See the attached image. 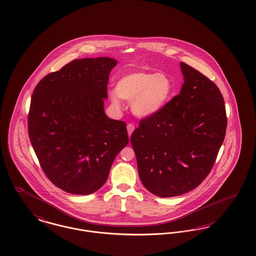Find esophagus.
<instances>
[{
    "mask_svg": "<svg viewBox=\"0 0 256 256\" xmlns=\"http://www.w3.org/2000/svg\"><path fill=\"white\" fill-rule=\"evenodd\" d=\"M126 128H128V136H132V132H134V124H128Z\"/></svg>",
    "mask_w": 256,
    "mask_h": 256,
    "instance_id": "1",
    "label": "esophagus"
}]
</instances>
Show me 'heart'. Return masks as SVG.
Here are the masks:
<instances>
[{
	"label": "heart",
	"mask_w": 256,
	"mask_h": 256,
	"mask_svg": "<svg viewBox=\"0 0 256 256\" xmlns=\"http://www.w3.org/2000/svg\"><path fill=\"white\" fill-rule=\"evenodd\" d=\"M173 83L166 74L136 72L120 77L116 92L110 94L113 104L120 106V98L132 102L134 113L150 117L160 112L173 94Z\"/></svg>",
	"instance_id": "obj_1"
}]
</instances>
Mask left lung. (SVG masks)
Segmentation results:
<instances>
[{
  "label": "left lung",
  "mask_w": 256,
  "mask_h": 256,
  "mask_svg": "<svg viewBox=\"0 0 256 256\" xmlns=\"http://www.w3.org/2000/svg\"><path fill=\"white\" fill-rule=\"evenodd\" d=\"M180 94L160 112L145 117L130 137L144 186L173 197L198 186L216 162L226 137L224 96L207 76L180 62Z\"/></svg>",
  "instance_id": "obj_1"
}]
</instances>
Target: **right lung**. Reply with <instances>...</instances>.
<instances>
[{
    "label": "right lung",
    "instance_id": "add662e5",
    "mask_svg": "<svg viewBox=\"0 0 256 256\" xmlns=\"http://www.w3.org/2000/svg\"><path fill=\"white\" fill-rule=\"evenodd\" d=\"M116 64L108 57L72 60L44 76L32 94V146L46 177L68 194L100 190L128 143L126 122L109 119L104 107Z\"/></svg>",
    "mask_w": 256,
    "mask_h": 256
}]
</instances>
